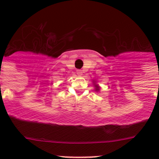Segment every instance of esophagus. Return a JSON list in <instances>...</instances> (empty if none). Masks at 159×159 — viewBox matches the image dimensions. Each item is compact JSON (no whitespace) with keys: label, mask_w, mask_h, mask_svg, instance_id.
Instances as JSON below:
<instances>
[{"label":"esophagus","mask_w":159,"mask_h":159,"mask_svg":"<svg viewBox=\"0 0 159 159\" xmlns=\"http://www.w3.org/2000/svg\"><path fill=\"white\" fill-rule=\"evenodd\" d=\"M82 71L81 70H77V74H78V76H81V75H82Z\"/></svg>","instance_id":"1"}]
</instances>
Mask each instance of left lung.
<instances>
[{"instance_id":"8db88e82","label":"left lung","mask_w":159,"mask_h":159,"mask_svg":"<svg viewBox=\"0 0 159 159\" xmlns=\"http://www.w3.org/2000/svg\"><path fill=\"white\" fill-rule=\"evenodd\" d=\"M93 84L94 87H95V91H96V92H99L100 89H101V87H100L99 85H97V83H96V81H93Z\"/></svg>"}]
</instances>
